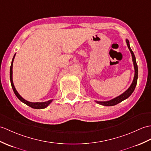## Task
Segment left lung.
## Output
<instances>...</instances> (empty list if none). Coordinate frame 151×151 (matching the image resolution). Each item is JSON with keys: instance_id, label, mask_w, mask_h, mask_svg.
<instances>
[{"instance_id": "1", "label": "left lung", "mask_w": 151, "mask_h": 151, "mask_svg": "<svg viewBox=\"0 0 151 151\" xmlns=\"http://www.w3.org/2000/svg\"><path fill=\"white\" fill-rule=\"evenodd\" d=\"M126 43H127V45L128 46V48L129 51H131V53L132 55V62H133V64H134V79H133V81L131 83V86L129 87L128 89H127L125 91L120 94V96H118L117 97L114 98V99H112L111 100L109 101H95L97 104H99L100 105H101V106H113L119 104L121 101L123 100L127 99V98H129L131 95V94L134 91V90L136 87V83H137V80H138V65L137 64H136V58L134 52L132 51L131 48L130 47V44H129V41L126 39Z\"/></svg>"}]
</instances>
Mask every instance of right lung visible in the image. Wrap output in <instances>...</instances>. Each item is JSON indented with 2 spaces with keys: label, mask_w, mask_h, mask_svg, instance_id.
Masks as SVG:
<instances>
[{
  "label": "right lung",
  "mask_w": 151,
  "mask_h": 151,
  "mask_svg": "<svg viewBox=\"0 0 151 151\" xmlns=\"http://www.w3.org/2000/svg\"><path fill=\"white\" fill-rule=\"evenodd\" d=\"M15 55L13 56V58L12 60V64H11V67H10V81H11V84H12V87L13 88V90L14 91V93L15 94V95L17 96V97L18 98V99L23 102L24 104H26L27 106L31 107V108H33V109H44L45 107H47L49 105H50L51 101H52V100H48L47 101H44V102H30V101H28L27 100H26L25 99H24L21 96L20 94H19V93L17 92V91L16 90L15 86H14V84L13 82V62L14 60V58H15Z\"/></svg>",
  "instance_id": "1"
}]
</instances>
